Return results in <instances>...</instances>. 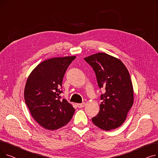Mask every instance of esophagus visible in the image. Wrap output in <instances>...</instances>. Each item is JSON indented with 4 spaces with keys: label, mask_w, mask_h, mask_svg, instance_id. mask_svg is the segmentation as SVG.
I'll return each mask as SVG.
<instances>
[{
    "label": "esophagus",
    "mask_w": 158,
    "mask_h": 158,
    "mask_svg": "<svg viewBox=\"0 0 158 158\" xmlns=\"http://www.w3.org/2000/svg\"><path fill=\"white\" fill-rule=\"evenodd\" d=\"M77 107H79V108H81V107H85L86 104L85 102H83V103H81V104H77Z\"/></svg>",
    "instance_id": "esophagus-1"
}]
</instances>
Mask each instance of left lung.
<instances>
[{"instance_id":"1","label":"left lung","mask_w":158,"mask_h":158,"mask_svg":"<svg viewBox=\"0 0 158 158\" xmlns=\"http://www.w3.org/2000/svg\"><path fill=\"white\" fill-rule=\"evenodd\" d=\"M93 68L100 88L105 89L101 95L100 111L92 122L105 131L120 127L125 122L134 102V91L128 70L117 57L98 52L85 57Z\"/></svg>"}]
</instances>
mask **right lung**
I'll return each instance as SVG.
<instances>
[{
	"label": "right lung",
	"mask_w": 158,
	"mask_h": 158,
	"mask_svg": "<svg viewBox=\"0 0 158 158\" xmlns=\"http://www.w3.org/2000/svg\"><path fill=\"white\" fill-rule=\"evenodd\" d=\"M76 56L54 57L40 63L29 76L24 89L25 102L32 118L48 130L67 124L75 109L66 99L60 100L62 81Z\"/></svg>",
	"instance_id": "obj_1"
}]
</instances>
